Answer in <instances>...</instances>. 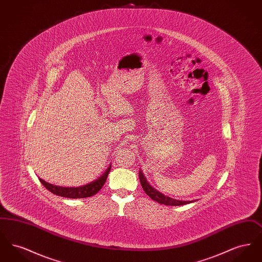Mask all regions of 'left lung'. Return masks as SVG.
Listing matches in <instances>:
<instances>
[{
	"label": "left lung",
	"mask_w": 262,
	"mask_h": 262,
	"mask_svg": "<svg viewBox=\"0 0 262 262\" xmlns=\"http://www.w3.org/2000/svg\"><path fill=\"white\" fill-rule=\"evenodd\" d=\"M139 181L141 184V187L143 188V190L145 191V193L149 196L151 200H155L161 204H165V205H171V206H179V205H184V204H187L190 203L192 201L188 200V201H183V200H173L171 198H168L166 195L162 194L161 192H159L158 190H156L154 187H151L149 184L147 183L146 179L144 178V176L142 174V172H139Z\"/></svg>",
	"instance_id": "obj_1"
}]
</instances>
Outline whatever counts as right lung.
<instances>
[{"label":"right lung","mask_w":262,"mask_h":262,"mask_svg":"<svg viewBox=\"0 0 262 262\" xmlns=\"http://www.w3.org/2000/svg\"><path fill=\"white\" fill-rule=\"evenodd\" d=\"M111 170V166L106 170V172L97 179L96 181L88 184L85 186L78 187H59V186H54L52 184H49L42 179H39L41 184L46 187L52 193L62 196V198H68V199H84V198H89L94 194H96L104 184L106 183L108 174Z\"/></svg>","instance_id":"add662e5"}]
</instances>
